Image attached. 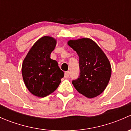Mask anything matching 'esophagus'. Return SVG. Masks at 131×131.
Wrapping results in <instances>:
<instances>
[{
  "instance_id": "esophagus-1",
  "label": "esophagus",
  "mask_w": 131,
  "mask_h": 131,
  "mask_svg": "<svg viewBox=\"0 0 131 131\" xmlns=\"http://www.w3.org/2000/svg\"><path fill=\"white\" fill-rule=\"evenodd\" d=\"M70 76V72H66L65 73H64V77L66 78V79H68V77H69Z\"/></svg>"
}]
</instances>
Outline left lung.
<instances>
[{
  "instance_id": "obj_1",
  "label": "left lung",
  "mask_w": 131,
  "mask_h": 131,
  "mask_svg": "<svg viewBox=\"0 0 131 131\" xmlns=\"http://www.w3.org/2000/svg\"><path fill=\"white\" fill-rule=\"evenodd\" d=\"M68 45L79 57L80 76L73 80L74 88L88 98L101 94L112 75L110 63L98 45L89 38L70 40Z\"/></svg>"
}]
</instances>
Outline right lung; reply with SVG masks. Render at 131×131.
Wrapping results in <instances>:
<instances>
[{
  "label": "right lung",
  "mask_w": 131,
  "mask_h": 131,
  "mask_svg": "<svg viewBox=\"0 0 131 131\" xmlns=\"http://www.w3.org/2000/svg\"><path fill=\"white\" fill-rule=\"evenodd\" d=\"M56 43L52 37H42L33 45L23 60V81L28 90L34 96L43 97L52 93L64 77L58 62L51 58Z\"/></svg>",
  "instance_id": "obj_1"
}]
</instances>
